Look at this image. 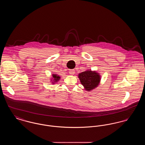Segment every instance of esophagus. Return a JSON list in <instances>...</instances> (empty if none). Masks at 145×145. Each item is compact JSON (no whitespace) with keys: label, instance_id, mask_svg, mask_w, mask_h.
Returning <instances> with one entry per match:
<instances>
[{"label":"esophagus","instance_id":"34e87169","mask_svg":"<svg viewBox=\"0 0 145 145\" xmlns=\"http://www.w3.org/2000/svg\"><path fill=\"white\" fill-rule=\"evenodd\" d=\"M69 74L73 75V74L75 73V71H74V69H69Z\"/></svg>","mask_w":145,"mask_h":145}]
</instances>
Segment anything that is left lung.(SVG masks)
<instances>
[{
    "label": "left lung",
    "mask_w": 145,
    "mask_h": 145,
    "mask_svg": "<svg viewBox=\"0 0 145 145\" xmlns=\"http://www.w3.org/2000/svg\"><path fill=\"white\" fill-rule=\"evenodd\" d=\"M78 77L85 90L91 91L96 88L101 80V76L98 73L88 70L79 74Z\"/></svg>",
    "instance_id": "obj_1"
}]
</instances>
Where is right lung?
Returning a JSON list of instances; mask_svg holds the SVG:
<instances>
[{
  "label": "right lung",
  "instance_id": "obj_1",
  "mask_svg": "<svg viewBox=\"0 0 145 145\" xmlns=\"http://www.w3.org/2000/svg\"><path fill=\"white\" fill-rule=\"evenodd\" d=\"M53 78H54V82H52L53 84H54V82H57L59 79H60V77L59 76H57V75H56V74H53Z\"/></svg>",
  "mask_w": 145,
  "mask_h": 145
}]
</instances>
